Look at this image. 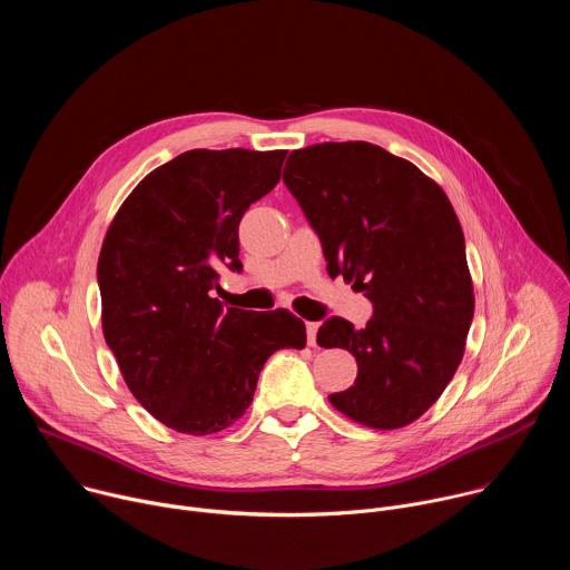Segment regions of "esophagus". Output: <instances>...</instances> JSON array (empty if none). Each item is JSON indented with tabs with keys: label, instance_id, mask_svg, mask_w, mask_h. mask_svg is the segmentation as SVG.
<instances>
[{
	"label": "esophagus",
	"instance_id": "obj_1",
	"mask_svg": "<svg viewBox=\"0 0 570 570\" xmlns=\"http://www.w3.org/2000/svg\"><path fill=\"white\" fill-rule=\"evenodd\" d=\"M317 330H320L317 322H306V341H308V347H317Z\"/></svg>",
	"mask_w": 570,
	"mask_h": 570
}]
</instances>
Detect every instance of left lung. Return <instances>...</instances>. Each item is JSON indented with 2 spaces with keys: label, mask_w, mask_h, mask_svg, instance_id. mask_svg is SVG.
Instances as JSON below:
<instances>
[{
  "label": "left lung",
  "mask_w": 570,
  "mask_h": 570,
  "mask_svg": "<svg viewBox=\"0 0 570 570\" xmlns=\"http://www.w3.org/2000/svg\"><path fill=\"white\" fill-rule=\"evenodd\" d=\"M284 183L320 234L327 273L374 304L365 330L332 317L317 332L320 347H343L358 363L332 405L367 429L413 424L453 379L473 317L451 200L413 161L367 141L293 150Z\"/></svg>",
  "instance_id": "left-lung-1"
}]
</instances>
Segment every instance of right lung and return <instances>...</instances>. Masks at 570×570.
Listing matches in <instances>:
<instances>
[{"instance_id":"obj_1","label":"right lung","mask_w":570,"mask_h":570,"mask_svg":"<svg viewBox=\"0 0 570 570\" xmlns=\"http://www.w3.org/2000/svg\"><path fill=\"white\" fill-rule=\"evenodd\" d=\"M286 150L194 148L150 171L121 203L99 255L101 327L144 409L187 435L246 415L268 356L302 350L286 308L255 313L212 297L240 271L238 223L282 178Z\"/></svg>"}]
</instances>
